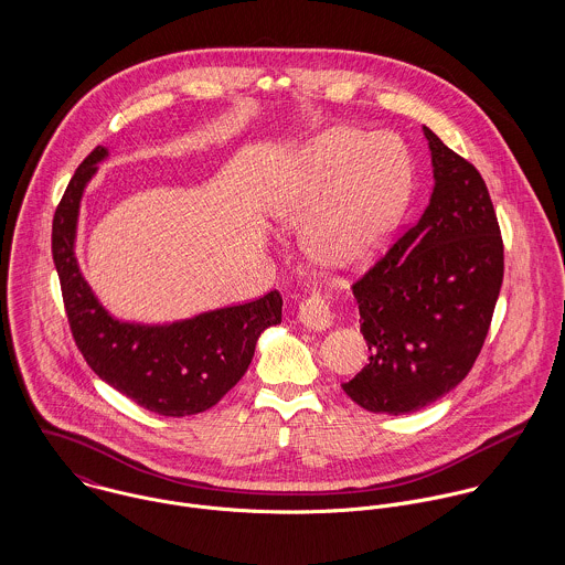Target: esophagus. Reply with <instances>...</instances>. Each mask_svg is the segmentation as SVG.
Returning <instances> with one entry per match:
<instances>
[{"mask_svg": "<svg viewBox=\"0 0 565 565\" xmlns=\"http://www.w3.org/2000/svg\"><path fill=\"white\" fill-rule=\"evenodd\" d=\"M300 322L311 330H326L332 323L330 305L322 296H311L300 305Z\"/></svg>", "mask_w": 565, "mask_h": 565, "instance_id": "34e87169", "label": "esophagus"}]
</instances>
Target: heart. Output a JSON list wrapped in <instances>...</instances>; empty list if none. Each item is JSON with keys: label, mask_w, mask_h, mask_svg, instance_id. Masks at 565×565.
Wrapping results in <instances>:
<instances>
[{"label": "heart", "mask_w": 565, "mask_h": 565, "mask_svg": "<svg viewBox=\"0 0 565 565\" xmlns=\"http://www.w3.org/2000/svg\"><path fill=\"white\" fill-rule=\"evenodd\" d=\"M408 171L406 150L394 137L330 128L282 171L269 213L285 231H305V252L316 267L352 276L374 263L396 228Z\"/></svg>", "instance_id": "heart-1"}]
</instances>
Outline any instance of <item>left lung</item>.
Wrapping results in <instances>:
<instances>
[{"instance_id": "obj_1", "label": "left lung", "mask_w": 565, "mask_h": 565, "mask_svg": "<svg viewBox=\"0 0 565 565\" xmlns=\"http://www.w3.org/2000/svg\"><path fill=\"white\" fill-rule=\"evenodd\" d=\"M435 186L422 217L352 294L370 363L343 392L372 413L404 415L439 401L472 370L504 274L484 180L424 126Z\"/></svg>"}]
</instances>
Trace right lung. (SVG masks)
I'll use <instances>...</instances> for the list:
<instances>
[{
  "mask_svg": "<svg viewBox=\"0 0 565 565\" xmlns=\"http://www.w3.org/2000/svg\"><path fill=\"white\" fill-rule=\"evenodd\" d=\"M95 148L67 184L52 224V256L67 320L90 370L110 387L167 415H195L220 403L242 381L260 332L282 320L278 291L171 323L121 322L95 298L76 258L81 200L97 162Z\"/></svg>",
  "mask_w": 565,
  "mask_h": 565,
  "instance_id": "obj_1",
  "label": "right lung"
}]
</instances>
